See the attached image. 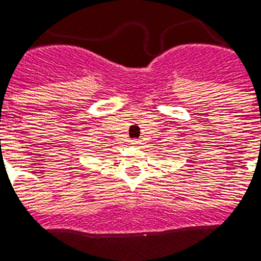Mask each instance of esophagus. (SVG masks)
Returning a JSON list of instances; mask_svg holds the SVG:
<instances>
[{
  "instance_id": "esophagus-1",
  "label": "esophagus",
  "mask_w": 261,
  "mask_h": 261,
  "mask_svg": "<svg viewBox=\"0 0 261 261\" xmlns=\"http://www.w3.org/2000/svg\"><path fill=\"white\" fill-rule=\"evenodd\" d=\"M139 144H141V142H139L138 139H133V141H130V145H133V146H138Z\"/></svg>"
}]
</instances>
